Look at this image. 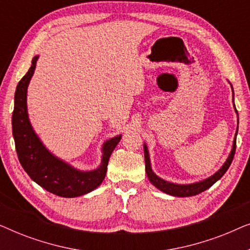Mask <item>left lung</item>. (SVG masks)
Masks as SVG:
<instances>
[{
  "mask_svg": "<svg viewBox=\"0 0 250 250\" xmlns=\"http://www.w3.org/2000/svg\"><path fill=\"white\" fill-rule=\"evenodd\" d=\"M234 109H235V107H234ZM237 133H238V128H237ZM237 133H235V138H237ZM235 138H234L233 146H232V150H231L230 155H229L227 162L224 163V165L222 166L221 168L214 174V175H211L210 177H208V179L204 180V181H200V182H196L192 184L170 183V182H167V181H165V180L160 179L159 176H157L151 169V164H150L148 148H146V145H143V146H145V162H146V176H148L150 182H151L153 186L157 188V189H159L160 191H163V192H165L167 194H170V196L191 197V196H196V194H199L201 192H204L205 190L209 189V188L213 186L216 181L220 180L221 177L224 175L225 172L229 169V167H230L232 160H233L234 153H235V146H237L235 145Z\"/></svg>",
  "mask_w": 250,
  "mask_h": 250,
  "instance_id": "1",
  "label": "left lung"
}]
</instances>
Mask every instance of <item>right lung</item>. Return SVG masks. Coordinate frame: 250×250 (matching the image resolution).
<instances>
[{
    "label": "right lung",
    "mask_w": 250,
    "mask_h": 250,
    "mask_svg": "<svg viewBox=\"0 0 250 250\" xmlns=\"http://www.w3.org/2000/svg\"><path fill=\"white\" fill-rule=\"evenodd\" d=\"M37 59L39 56L34 57L32 66L18 83L15 93L12 134L18 159L30 179L49 192L64 198L83 196L102 183L107 173L109 157L121 141L122 135L115 136L104 143L101 165L90 172L78 170L53 156L34 132L27 112V87L35 70Z\"/></svg>",
    "instance_id": "obj_1"
}]
</instances>
